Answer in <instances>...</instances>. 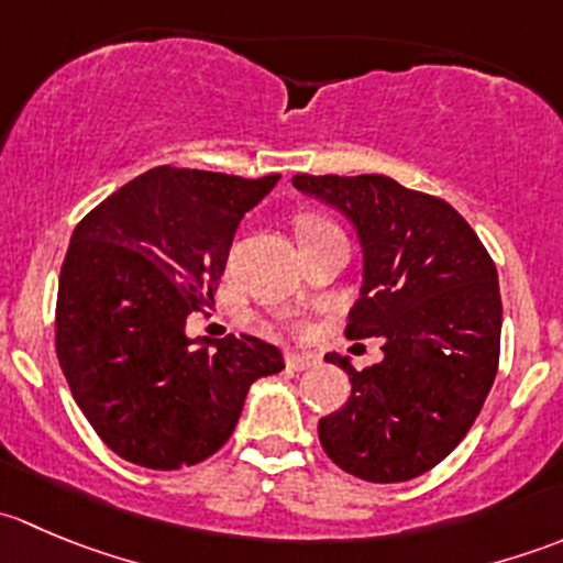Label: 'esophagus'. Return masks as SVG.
Instances as JSON below:
<instances>
[{
	"label": "esophagus",
	"mask_w": 563,
	"mask_h": 563,
	"mask_svg": "<svg viewBox=\"0 0 563 563\" xmlns=\"http://www.w3.org/2000/svg\"><path fill=\"white\" fill-rule=\"evenodd\" d=\"M286 365L291 367V371H310V367L321 365V360H318L316 354H308V351H288Z\"/></svg>",
	"instance_id": "obj_1"
}]
</instances>
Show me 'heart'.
I'll use <instances>...</instances> for the list:
<instances>
[{
	"mask_svg": "<svg viewBox=\"0 0 563 563\" xmlns=\"http://www.w3.org/2000/svg\"><path fill=\"white\" fill-rule=\"evenodd\" d=\"M321 229H329L327 220L316 218V214H305V218L299 220V240L308 234H316V231H321Z\"/></svg>",
	"mask_w": 563,
	"mask_h": 563,
	"instance_id": "heart-1",
	"label": "heart"
}]
</instances>
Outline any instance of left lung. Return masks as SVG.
<instances>
[{
	"mask_svg": "<svg viewBox=\"0 0 563 563\" xmlns=\"http://www.w3.org/2000/svg\"><path fill=\"white\" fill-rule=\"evenodd\" d=\"M338 209L362 247L360 299L345 338H382L384 360L343 367L349 402L318 422L334 465L367 482L424 474L465 439L493 387L501 345L498 272L479 236L441 198L382 174L294 176Z\"/></svg>",
	"mask_w": 563,
	"mask_h": 563,
	"instance_id": "1",
	"label": "left lung"
}]
</instances>
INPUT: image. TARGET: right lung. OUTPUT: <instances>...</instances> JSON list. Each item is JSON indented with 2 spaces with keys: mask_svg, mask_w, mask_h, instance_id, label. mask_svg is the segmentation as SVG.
I'll return each mask as SVG.
<instances>
[{
  "mask_svg": "<svg viewBox=\"0 0 563 563\" xmlns=\"http://www.w3.org/2000/svg\"><path fill=\"white\" fill-rule=\"evenodd\" d=\"M280 174L161 166L135 176L73 231L56 294V356L95 433L157 471L196 465L234 433L247 389L286 367L258 338H187L214 302L242 218Z\"/></svg>",
  "mask_w": 563,
  "mask_h": 563,
  "instance_id": "right-lung-1",
  "label": "right lung"
}]
</instances>
